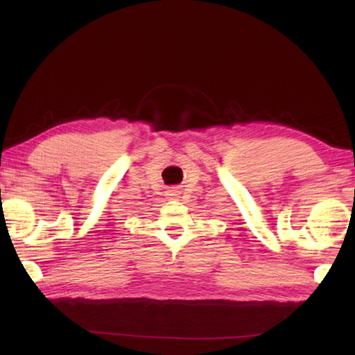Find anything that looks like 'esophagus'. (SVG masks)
<instances>
[{"label": "esophagus", "instance_id": "esophagus-1", "mask_svg": "<svg viewBox=\"0 0 355 355\" xmlns=\"http://www.w3.org/2000/svg\"><path fill=\"white\" fill-rule=\"evenodd\" d=\"M173 196H174V193H173Z\"/></svg>", "mask_w": 355, "mask_h": 355}]
</instances>
